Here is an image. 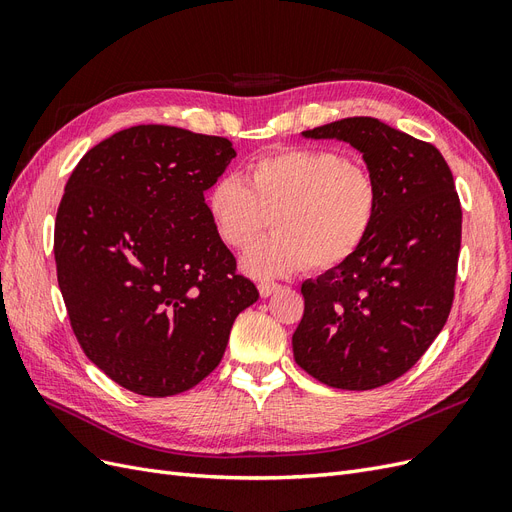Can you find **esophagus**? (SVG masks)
<instances>
[{"instance_id": "obj_1", "label": "esophagus", "mask_w": 512, "mask_h": 512, "mask_svg": "<svg viewBox=\"0 0 512 512\" xmlns=\"http://www.w3.org/2000/svg\"><path fill=\"white\" fill-rule=\"evenodd\" d=\"M257 289H259L261 298H270L272 293H276L280 289V285L278 283H270V280H263V283L257 285Z\"/></svg>"}]
</instances>
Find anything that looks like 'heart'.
I'll use <instances>...</instances> for the list:
<instances>
[{
  "mask_svg": "<svg viewBox=\"0 0 512 512\" xmlns=\"http://www.w3.org/2000/svg\"><path fill=\"white\" fill-rule=\"evenodd\" d=\"M378 206L376 178L332 148L257 157L246 168V185L221 176L206 193L214 232L229 249H249L270 221L276 227L242 257V270L255 278L342 266L370 238Z\"/></svg>",
  "mask_w": 512,
  "mask_h": 512,
  "instance_id": "obj_1",
  "label": "heart"
}]
</instances>
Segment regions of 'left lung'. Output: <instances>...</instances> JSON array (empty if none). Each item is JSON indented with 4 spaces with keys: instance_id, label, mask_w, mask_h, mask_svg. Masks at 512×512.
Returning a JSON list of instances; mask_svg holds the SVG:
<instances>
[{
    "instance_id": "1",
    "label": "left lung",
    "mask_w": 512,
    "mask_h": 512,
    "mask_svg": "<svg viewBox=\"0 0 512 512\" xmlns=\"http://www.w3.org/2000/svg\"><path fill=\"white\" fill-rule=\"evenodd\" d=\"M302 136L357 148L381 189V206L359 253L302 285L293 357L327 387H383L417 364L451 312L461 246L453 174L436 146L372 117L340 119Z\"/></svg>"
}]
</instances>
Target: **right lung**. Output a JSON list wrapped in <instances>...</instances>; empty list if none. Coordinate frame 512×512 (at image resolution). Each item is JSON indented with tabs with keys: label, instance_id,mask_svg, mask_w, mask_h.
<instances>
[{
	"label": "right lung",
	"instance_id": "1",
	"mask_svg": "<svg viewBox=\"0 0 512 512\" xmlns=\"http://www.w3.org/2000/svg\"><path fill=\"white\" fill-rule=\"evenodd\" d=\"M234 157L227 138L136 125L93 146L65 185L55 263L72 329L93 364L138 395L204 381L259 298L204 202Z\"/></svg>",
	"mask_w": 512,
	"mask_h": 512
}]
</instances>
